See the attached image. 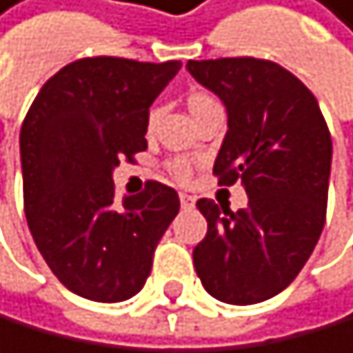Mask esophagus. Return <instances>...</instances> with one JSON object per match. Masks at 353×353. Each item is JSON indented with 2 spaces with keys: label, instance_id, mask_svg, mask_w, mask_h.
<instances>
[{
  "label": "esophagus",
  "instance_id": "esophagus-1",
  "mask_svg": "<svg viewBox=\"0 0 353 353\" xmlns=\"http://www.w3.org/2000/svg\"><path fill=\"white\" fill-rule=\"evenodd\" d=\"M180 203H182L184 209H191V207H194V203H196V196H191V194H180Z\"/></svg>",
  "mask_w": 353,
  "mask_h": 353
}]
</instances>
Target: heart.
<instances>
[{
  "mask_svg": "<svg viewBox=\"0 0 353 353\" xmlns=\"http://www.w3.org/2000/svg\"><path fill=\"white\" fill-rule=\"evenodd\" d=\"M207 103H212V99L205 97V94H194V97L189 99V110H191V112H196L198 108H203ZM196 164H198L196 157H175V159H171V162H169V171H171V175H173L175 180L187 182L191 175H194Z\"/></svg>",
  "mask_w": 353,
  "mask_h": 353,
  "instance_id": "b5f03b06",
  "label": "heart"
}]
</instances>
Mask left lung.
<instances>
[{
  "mask_svg": "<svg viewBox=\"0 0 353 353\" xmlns=\"http://www.w3.org/2000/svg\"><path fill=\"white\" fill-rule=\"evenodd\" d=\"M189 74L228 110L214 162L219 184L241 182L248 207L200 198L207 236L194 248L205 290L225 304L281 293L309 261L325 228L331 134L311 90L270 60H189Z\"/></svg>",
  "mask_w": 353,
  "mask_h": 353,
  "instance_id": "obj_1",
  "label": "left lung"
}]
</instances>
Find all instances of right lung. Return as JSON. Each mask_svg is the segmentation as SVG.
Here are the masks:
<instances>
[{"label":"right lung","mask_w":353,"mask_h":353,"mask_svg":"<svg viewBox=\"0 0 353 353\" xmlns=\"http://www.w3.org/2000/svg\"><path fill=\"white\" fill-rule=\"evenodd\" d=\"M180 67V60H76L42 85L22 123L28 230L60 284L85 300L137 295L180 212L175 189L162 182L114 205L112 182L119 159L146 150L148 108Z\"/></svg>","instance_id":"right-lung-1"}]
</instances>
